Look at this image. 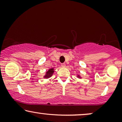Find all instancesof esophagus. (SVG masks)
<instances>
[{"label": "esophagus", "instance_id": "1", "mask_svg": "<svg viewBox=\"0 0 122 122\" xmlns=\"http://www.w3.org/2000/svg\"><path fill=\"white\" fill-rule=\"evenodd\" d=\"M61 66H62V67H65V66H66V64H65V63H62V64H61Z\"/></svg>", "mask_w": 122, "mask_h": 122}]
</instances>
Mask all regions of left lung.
Instances as JSON below:
<instances>
[{
	"instance_id": "obj_1",
	"label": "left lung",
	"mask_w": 122,
	"mask_h": 122,
	"mask_svg": "<svg viewBox=\"0 0 122 122\" xmlns=\"http://www.w3.org/2000/svg\"><path fill=\"white\" fill-rule=\"evenodd\" d=\"M76 77L79 78V79H81V76H80V75H78V76H76Z\"/></svg>"
}]
</instances>
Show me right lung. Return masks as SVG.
<instances>
[{
	"label": "right lung",
	"mask_w": 122,
	"mask_h": 122,
	"mask_svg": "<svg viewBox=\"0 0 122 122\" xmlns=\"http://www.w3.org/2000/svg\"><path fill=\"white\" fill-rule=\"evenodd\" d=\"M54 72V69L53 68H51L48 70V71H46V74L45 76H43L44 78H46V79H48V78H49L50 77H51L52 76V75L53 74V73Z\"/></svg>",
	"instance_id": "1"
}]
</instances>
